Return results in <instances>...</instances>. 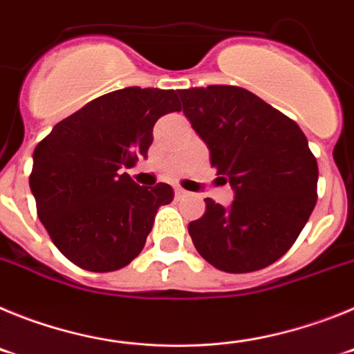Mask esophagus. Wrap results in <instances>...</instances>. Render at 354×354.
<instances>
[{
    "instance_id": "34e87169",
    "label": "esophagus",
    "mask_w": 354,
    "mask_h": 354,
    "mask_svg": "<svg viewBox=\"0 0 354 354\" xmlns=\"http://www.w3.org/2000/svg\"><path fill=\"white\" fill-rule=\"evenodd\" d=\"M187 192H184V189H180V187H175V196L177 198H180V196H186Z\"/></svg>"
}]
</instances>
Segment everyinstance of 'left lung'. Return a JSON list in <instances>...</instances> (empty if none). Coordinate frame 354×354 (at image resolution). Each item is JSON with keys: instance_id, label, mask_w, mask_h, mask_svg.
I'll use <instances>...</instances> for the list:
<instances>
[{"instance_id": "8db88e82", "label": "left lung", "mask_w": 354, "mask_h": 354, "mask_svg": "<svg viewBox=\"0 0 354 354\" xmlns=\"http://www.w3.org/2000/svg\"><path fill=\"white\" fill-rule=\"evenodd\" d=\"M183 111L234 189L228 207L205 198L187 225L193 245L227 273L273 264L298 239L317 200V161L296 122L239 86L179 90Z\"/></svg>"}]
</instances>
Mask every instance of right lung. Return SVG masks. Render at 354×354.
<instances>
[{
  "instance_id": "1",
  "label": "right lung",
  "mask_w": 354,
  "mask_h": 354,
  "mask_svg": "<svg viewBox=\"0 0 354 354\" xmlns=\"http://www.w3.org/2000/svg\"><path fill=\"white\" fill-rule=\"evenodd\" d=\"M175 90L127 88L97 97L35 147L30 189L56 248L86 271H117L138 257L170 184L140 186L126 174L147 158L152 129L179 111Z\"/></svg>"
}]
</instances>
